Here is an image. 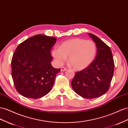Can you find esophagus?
Instances as JSON below:
<instances>
[{
	"mask_svg": "<svg viewBox=\"0 0 128 128\" xmlns=\"http://www.w3.org/2000/svg\"><path fill=\"white\" fill-rule=\"evenodd\" d=\"M66 70H67V68L64 67H62L61 68V72H64V71H66Z\"/></svg>",
	"mask_w": 128,
	"mask_h": 128,
	"instance_id": "34e87169",
	"label": "esophagus"
}]
</instances>
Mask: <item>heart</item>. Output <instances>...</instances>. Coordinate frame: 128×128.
<instances>
[{
  "label": "heart",
  "mask_w": 128,
  "mask_h": 128,
  "mask_svg": "<svg viewBox=\"0 0 128 128\" xmlns=\"http://www.w3.org/2000/svg\"><path fill=\"white\" fill-rule=\"evenodd\" d=\"M97 47L94 41L74 38L64 41L59 48H55L52 55L59 65L63 64L68 57V64L75 70L88 67L95 59Z\"/></svg>",
  "instance_id": "obj_1"
}]
</instances>
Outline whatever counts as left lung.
Here are the masks:
<instances>
[{
  "instance_id": "8db88e82",
  "label": "left lung",
  "mask_w": 128,
  "mask_h": 128,
  "mask_svg": "<svg viewBox=\"0 0 128 128\" xmlns=\"http://www.w3.org/2000/svg\"><path fill=\"white\" fill-rule=\"evenodd\" d=\"M88 35L96 44L97 53L88 67L76 72L71 84L75 92L86 98H94L108 90L114 70V62L110 47L98 36Z\"/></svg>"
}]
</instances>
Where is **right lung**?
<instances>
[{"label":"right lung","instance_id":"add662e5","mask_svg":"<svg viewBox=\"0 0 128 128\" xmlns=\"http://www.w3.org/2000/svg\"><path fill=\"white\" fill-rule=\"evenodd\" d=\"M56 42L54 37L38 34L17 47L12 61V76L20 95L36 99L47 95L53 87L60 68L52 67L50 50Z\"/></svg>","mask_w":128,"mask_h":128}]
</instances>
